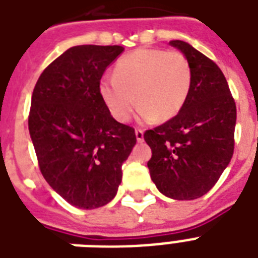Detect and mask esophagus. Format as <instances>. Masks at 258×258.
Instances as JSON below:
<instances>
[{
    "instance_id": "obj_1",
    "label": "esophagus",
    "mask_w": 258,
    "mask_h": 258,
    "mask_svg": "<svg viewBox=\"0 0 258 258\" xmlns=\"http://www.w3.org/2000/svg\"><path fill=\"white\" fill-rule=\"evenodd\" d=\"M143 134H145V131H143V130H141V128L135 130V135H137V141L138 142H143V139H145Z\"/></svg>"
}]
</instances>
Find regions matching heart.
<instances>
[{
    "instance_id": "heart-1",
    "label": "heart",
    "mask_w": 258,
    "mask_h": 258,
    "mask_svg": "<svg viewBox=\"0 0 258 258\" xmlns=\"http://www.w3.org/2000/svg\"><path fill=\"white\" fill-rule=\"evenodd\" d=\"M192 72L176 50H134L116 61L112 78H104L99 91L109 113L127 121L137 101L143 121H166L179 112L191 89Z\"/></svg>"
}]
</instances>
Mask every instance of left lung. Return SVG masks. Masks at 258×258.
<instances>
[{"instance_id": "8db88e82", "label": "left lung", "mask_w": 258, "mask_h": 258, "mask_svg": "<svg viewBox=\"0 0 258 258\" xmlns=\"http://www.w3.org/2000/svg\"><path fill=\"white\" fill-rule=\"evenodd\" d=\"M186 56L191 89L175 116L145 133L147 162L158 190L174 200H196L220 179L234 153L237 108L216 62L180 40L170 41Z\"/></svg>"}]
</instances>
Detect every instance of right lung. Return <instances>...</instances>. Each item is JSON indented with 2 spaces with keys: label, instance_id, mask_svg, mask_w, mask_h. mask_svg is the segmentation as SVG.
<instances>
[{
  "label": "right lung",
  "instance_id": "1",
  "mask_svg": "<svg viewBox=\"0 0 258 258\" xmlns=\"http://www.w3.org/2000/svg\"><path fill=\"white\" fill-rule=\"evenodd\" d=\"M120 45H78L40 75L28 125L40 171L75 208L96 209L116 196L135 130L116 121L100 96L105 68Z\"/></svg>",
  "mask_w": 258,
  "mask_h": 258
}]
</instances>
